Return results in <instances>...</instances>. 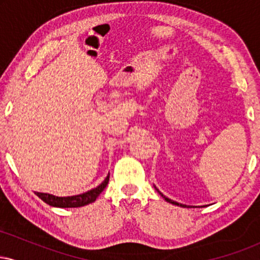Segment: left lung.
I'll use <instances>...</instances> for the list:
<instances>
[{
    "label": "left lung",
    "instance_id": "1",
    "mask_svg": "<svg viewBox=\"0 0 260 260\" xmlns=\"http://www.w3.org/2000/svg\"><path fill=\"white\" fill-rule=\"evenodd\" d=\"M155 188H156V187H155ZM156 190H157V192H159V193H160V190H159V189H156ZM160 194H161V197H162V198H164V199H165V201H166V202L171 203V204H174V205H180V207H182V208H188V207H187V205H184V204H180V203H177V202H175V201H171V199L166 198V197H165V196H164V194H162V193H160Z\"/></svg>",
    "mask_w": 260,
    "mask_h": 260
}]
</instances>
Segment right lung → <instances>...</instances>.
Returning <instances> with one entry per match:
<instances>
[{
    "instance_id": "add662e5",
    "label": "right lung",
    "mask_w": 260,
    "mask_h": 260,
    "mask_svg": "<svg viewBox=\"0 0 260 260\" xmlns=\"http://www.w3.org/2000/svg\"><path fill=\"white\" fill-rule=\"evenodd\" d=\"M110 174L106 176L105 180L103 181V183H100L96 188H92V189L88 190V192L82 193V194L78 196H71V197H56L52 194H49V193H40L35 192L41 201H44L46 204L51 205V207L56 208H79L84 207V205L90 204V203L96 201V198L99 194L105 189L107 183H109Z\"/></svg>"
}]
</instances>
